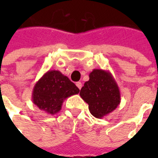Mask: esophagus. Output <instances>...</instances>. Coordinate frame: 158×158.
<instances>
[{"label":"esophagus","mask_w":158,"mask_h":158,"mask_svg":"<svg viewBox=\"0 0 158 158\" xmlns=\"http://www.w3.org/2000/svg\"><path fill=\"white\" fill-rule=\"evenodd\" d=\"M76 86H77V88L79 89H81L82 87V84L81 82H76Z\"/></svg>","instance_id":"1"}]
</instances>
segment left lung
Listing matches in <instances>:
<instances>
[{
    "label": "left lung",
    "mask_w": 158,
    "mask_h": 158,
    "mask_svg": "<svg viewBox=\"0 0 158 158\" xmlns=\"http://www.w3.org/2000/svg\"><path fill=\"white\" fill-rule=\"evenodd\" d=\"M80 90V96L89 105L90 113L102 118L114 111L120 103V92L112 75L106 70L93 69Z\"/></svg>",
    "instance_id": "1"
}]
</instances>
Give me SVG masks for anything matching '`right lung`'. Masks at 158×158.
Masks as SVG:
<instances>
[{"mask_svg":"<svg viewBox=\"0 0 158 158\" xmlns=\"http://www.w3.org/2000/svg\"><path fill=\"white\" fill-rule=\"evenodd\" d=\"M80 89L69 77L58 70H49L34 85L32 102L48 114H56L61 109L63 101Z\"/></svg>","mask_w":158,"mask_h":158,"instance_id":"right-lung-1","label":"right lung"}]
</instances>
